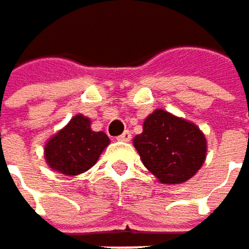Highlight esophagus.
Segmentation results:
<instances>
[{"mask_svg":"<svg viewBox=\"0 0 249 249\" xmlns=\"http://www.w3.org/2000/svg\"><path fill=\"white\" fill-rule=\"evenodd\" d=\"M119 142H130L131 140V133L130 131H124L119 137H118Z\"/></svg>","mask_w":249,"mask_h":249,"instance_id":"obj_1","label":"esophagus"}]
</instances>
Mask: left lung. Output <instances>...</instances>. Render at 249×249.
Here are the masks:
<instances>
[{
	"instance_id": "8db88e82",
	"label": "left lung",
	"mask_w": 249,
	"mask_h": 249,
	"mask_svg": "<svg viewBox=\"0 0 249 249\" xmlns=\"http://www.w3.org/2000/svg\"><path fill=\"white\" fill-rule=\"evenodd\" d=\"M137 149L144 166L163 184H182L201 168L207 144L197 125L158 109L143 124L136 136Z\"/></svg>"
}]
</instances>
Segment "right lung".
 Masks as SVG:
<instances>
[{"label": "right lung", "instance_id": "obj_1", "mask_svg": "<svg viewBox=\"0 0 249 249\" xmlns=\"http://www.w3.org/2000/svg\"><path fill=\"white\" fill-rule=\"evenodd\" d=\"M107 144V136L103 131H93L89 118L75 115L46 143L45 158L52 169L64 175H78L97 162Z\"/></svg>", "mask_w": 249, "mask_h": 249}]
</instances>
